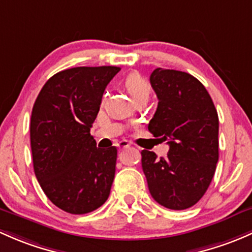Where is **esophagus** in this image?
Wrapping results in <instances>:
<instances>
[{"instance_id": "1", "label": "esophagus", "mask_w": 252, "mask_h": 252, "mask_svg": "<svg viewBox=\"0 0 252 252\" xmlns=\"http://www.w3.org/2000/svg\"><path fill=\"white\" fill-rule=\"evenodd\" d=\"M130 145L131 144L128 141V140H121V141H119L118 144H117V146H118L119 150H123V148L129 147V146H130Z\"/></svg>"}]
</instances>
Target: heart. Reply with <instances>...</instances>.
I'll list each match as a JSON object with an SVG mask.
<instances>
[{
	"instance_id": "b5f03b06",
	"label": "heart",
	"mask_w": 252,
	"mask_h": 252,
	"mask_svg": "<svg viewBox=\"0 0 252 252\" xmlns=\"http://www.w3.org/2000/svg\"><path fill=\"white\" fill-rule=\"evenodd\" d=\"M123 87L129 93L134 101L140 97H148L151 93V87L146 79L135 72L130 73L123 79Z\"/></svg>"
}]
</instances>
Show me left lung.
<instances>
[{"instance_id": "8db88e82", "label": "left lung", "mask_w": 252, "mask_h": 252, "mask_svg": "<svg viewBox=\"0 0 252 252\" xmlns=\"http://www.w3.org/2000/svg\"><path fill=\"white\" fill-rule=\"evenodd\" d=\"M158 97L148 130L168 141L166 157L141 152L142 170L153 199L185 210L205 194L219 160V116L205 87L187 72L156 68L150 77Z\"/></svg>"}]
</instances>
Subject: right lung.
I'll use <instances>...</instances> for the list:
<instances>
[{"label":"right lung","mask_w":252,"mask_h":252,"mask_svg":"<svg viewBox=\"0 0 252 252\" xmlns=\"http://www.w3.org/2000/svg\"><path fill=\"white\" fill-rule=\"evenodd\" d=\"M117 66L67 68L50 77L37 96L30 124L33 170L48 199L82 215L107 200L117 148L96 147L91 128Z\"/></svg>","instance_id":"obj_1"}]
</instances>
